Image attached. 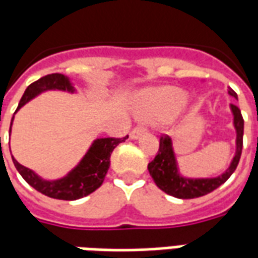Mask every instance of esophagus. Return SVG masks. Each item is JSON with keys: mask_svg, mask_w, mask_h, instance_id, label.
Instances as JSON below:
<instances>
[{"mask_svg": "<svg viewBox=\"0 0 258 258\" xmlns=\"http://www.w3.org/2000/svg\"><path fill=\"white\" fill-rule=\"evenodd\" d=\"M144 132H146V127L144 126H136L131 132V139L132 140H136V139H139V136L143 135Z\"/></svg>", "mask_w": 258, "mask_h": 258, "instance_id": "obj_1", "label": "esophagus"}]
</instances>
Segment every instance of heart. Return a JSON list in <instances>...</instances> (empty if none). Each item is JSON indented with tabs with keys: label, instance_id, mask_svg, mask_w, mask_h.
I'll list each match as a JSON object with an SVG mask.
<instances>
[{
	"label": "heart",
	"instance_id": "obj_1",
	"mask_svg": "<svg viewBox=\"0 0 258 258\" xmlns=\"http://www.w3.org/2000/svg\"><path fill=\"white\" fill-rule=\"evenodd\" d=\"M188 100L187 92L174 86L147 89L139 100L137 116L143 121L159 122L176 114Z\"/></svg>",
	"mask_w": 258,
	"mask_h": 258
}]
</instances>
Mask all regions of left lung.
Returning a JSON list of instances; mask_svg holds the SVG:
<instances>
[{
    "instance_id": "obj_1",
    "label": "left lung",
    "mask_w": 258,
    "mask_h": 258,
    "mask_svg": "<svg viewBox=\"0 0 258 258\" xmlns=\"http://www.w3.org/2000/svg\"><path fill=\"white\" fill-rule=\"evenodd\" d=\"M228 93L236 97V93L232 89H229ZM229 108H231L232 115H234V126L235 131H236V151H235V157L232 158V161L229 163L228 169L217 177H184L178 172L172 139L169 136H162L159 140V150H158L157 157L148 163V172L151 174V177L154 178V183L157 184L158 188H161L163 192L172 195L174 198L192 199L212 192L231 177V174L235 172V169L239 163L240 154H242L243 118H242V114H240V110L238 107L231 104Z\"/></svg>"
}]
</instances>
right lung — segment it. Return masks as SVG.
Returning a JSON list of instances; mask_svg holds the SVG:
<instances>
[{
	"label": "right lung",
	"mask_w": 258,
	"mask_h": 258,
	"mask_svg": "<svg viewBox=\"0 0 258 258\" xmlns=\"http://www.w3.org/2000/svg\"><path fill=\"white\" fill-rule=\"evenodd\" d=\"M45 90H63V92L67 90L70 93L75 92L74 86L71 85V82L66 75L59 74V73L45 75L27 86L16 111ZM12 122H11V126H12ZM127 136L121 137V139H115V137L96 139L85 154V157L81 159V162L67 176L57 178V180H44L31 169L20 165L13 157L12 161L15 163V168L22 174V177L38 192L44 194L49 198L75 201V199L89 195L103 184L110 168L111 152L114 151V148L119 143L125 142Z\"/></svg>",
	"instance_id": "add662e5"
}]
</instances>
